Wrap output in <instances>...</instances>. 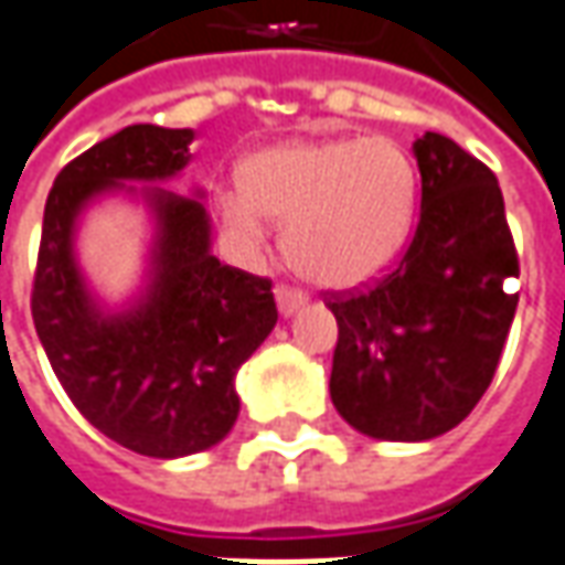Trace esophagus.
<instances>
[{
    "mask_svg": "<svg viewBox=\"0 0 565 565\" xmlns=\"http://www.w3.org/2000/svg\"><path fill=\"white\" fill-rule=\"evenodd\" d=\"M275 299H278V309H281V315L299 312V309L309 302V297H306L302 290H297V287H290V284H278V287H275Z\"/></svg>",
    "mask_w": 565,
    "mask_h": 565,
    "instance_id": "1",
    "label": "esophagus"
}]
</instances>
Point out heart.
Here are the masks:
<instances>
[{
    "instance_id": "heart-1",
    "label": "heart",
    "mask_w": 565,
    "mask_h": 565,
    "mask_svg": "<svg viewBox=\"0 0 565 565\" xmlns=\"http://www.w3.org/2000/svg\"><path fill=\"white\" fill-rule=\"evenodd\" d=\"M414 203L417 172L393 138H337L259 153L216 213L244 250L266 244L268 218L287 222V256L306 278L355 287L402 250Z\"/></svg>"
}]
</instances>
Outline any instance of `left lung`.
Masks as SVG:
<instances>
[{"label": "left lung", "instance_id": "obj_1", "mask_svg": "<svg viewBox=\"0 0 565 565\" xmlns=\"http://www.w3.org/2000/svg\"><path fill=\"white\" fill-rule=\"evenodd\" d=\"M420 216L390 275L328 294L337 318L331 398L349 427L424 443L458 427L489 390L520 294L494 172L451 138L414 141Z\"/></svg>", "mask_w": 565, "mask_h": 565}]
</instances>
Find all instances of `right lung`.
I'll return each instance as SVG.
<instances>
[{"label": "right lung", "mask_w": 565, "mask_h": 565, "mask_svg": "<svg viewBox=\"0 0 565 565\" xmlns=\"http://www.w3.org/2000/svg\"><path fill=\"white\" fill-rule=\"evenodd\" d=\"M191 141V129L138 122L71 160L45 201L33 275V324L64 393L145 458H185L228 436L241 412L234 374L278 321L271 281L222 266L203 203L163 188H141L157 218L141 299L105 312L86 287L73 253L79 213L122 182L172 179Z\"/></svg>", "instance_id": "add662e5"}]
</instances>
